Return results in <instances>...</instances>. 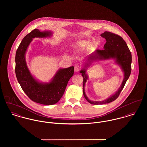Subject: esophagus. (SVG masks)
Here are the masks:
<instances>
[{
	"mask_svg": "<svg viewBox=\"0 0 147 147\" xmlns=\"http://www.w3.org/2000/svg\"><path fill=\"white\" fill-rule=\"evenodd\" d=\"M82 68L81 65L79 63H76L75 65V72H79Z\"/></svg>",
	"mask_w": 147,
	"mask_h": 147,
	"instance_id": "34e87169",
	"label": "esophagus"
}]
</instances>
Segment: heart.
Returning <instances> with one entry per match:
<instances>
[{
  "mask_svg": "<svg viewBox=\"0 0 147 147\" xmlns=\"http://www.w3.org/2000/svg\"><path fill=\"white\" fill-rule=\"evenodd\" d=\"M88 44H89V42H88V41H79V42H77L76 46H77V47H78L79 49L82 50V49H85V48L88 46Z\"/></svg>",
  "mask_w": 147,
  "mask_h": 147,
  "instance_id": "heart-1",
  "label": "heart"
}]
</instances>
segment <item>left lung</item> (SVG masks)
I'll return each mask as SVG.
<instances>
[{"instance_id":"1","label":"left lung","mask_w":147,"mask_h":147,"mask_svg":"<svg viewBox=\"0 0 147 147\" xmlns=\"http://www.w3.org/2000/svg\"><path fill=\"white\" fill-rule=\"evenodd\" d=\"M101 36L105 38L106 41L104 47V49L97 50L95 53V55H91L88 60H89L90 62L91 61L94 60L114 58L116 60V62L122 67V68L124 71L125 77L121 88L114 95L102 101H92L88 98L85 95L84 90L85 84L88 79L87 75L85 73V69L80 71V73L82 74V76L83 77V86L84 97L88 102L93 105H102L108 104L115 100L119 97L121 91L123 89L131 72L132 55L127 45L123 38L117 34L107 31L101 34Z\"/></svg>"}]
</instances>
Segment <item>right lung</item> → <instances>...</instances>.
Wrapping results in <instances>:
<instances>
[{
    "label": "right lung",
    "instance_id": "1",
    "mask_svg": "<svg viewBox=\"0 0 147 147\" xmlns=\"http://www.w3.org/2000/svg\"><path fill=\"white\" fill-rule=\"evenodd\" d=\"M51 32H41L35 29L28 34L19 46L15 57V73L22 89L33 101L42 105H51L57 103L63 96L66 86L73 76V66L60 69L49 83L42 84L37 82L30 74L26 64L25 55L33 38L50 36Z\"/></svg>",
    "mask_w": 147,
    "mask_h": 147
}]
</instances>
